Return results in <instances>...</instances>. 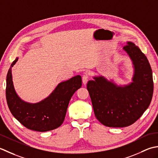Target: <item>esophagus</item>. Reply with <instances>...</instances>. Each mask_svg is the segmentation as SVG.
I'll use <instances>...</instances> for the list:
<instances>
[{
  "instance_id": "esophagus-1",
  "label": "esophagus",
  "mask_w": 158,
  "mask_h": 158,
  "mask_svg": "<svg viewBox=\"0 0 158 158\" xmlns=\"http://www.w3.org/2000/svg\"><path fill=\"white\" fill-rule=\"evenodd\" d=\"M88 80H89V76L85 74L82 76V82L84 85H86V84L87 83Z\"/></svg>"
}]
</instances>
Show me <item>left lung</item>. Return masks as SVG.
Segmentation results:
<instances>
[{
    "mask_svg": "<svg viewBox=\"0 0 158 158\" xmlns=\"http://www.w3.org/2000/svg\"><path fill=\"white\" fill-rule=\"evenodd\" d=\"M123 50L132 62V82L119 86L102 76L87 83L94 113L104 125L123 127L133 124L149 107L153 92L152 69L136 44L127 41Z\"/></svg>",
    "mask_w": 158,
    "mask_h": 158,
    "instance_id": "obj_1",
    "label": "left lung"
}]
</instances>
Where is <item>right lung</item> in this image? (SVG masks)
I'll list each match as a JSON object with an SVG mask.
<instances>
[{
  "label": "right lung",
  "mask_w": 158,
  "mask_h": 158,
  "mask_svg": "<svg viewBox=\"0 0 158 158\" xmlns=\"http://www.w3.org/2000/svg\"><path fill=\"white\" fill-rule=\"evenodd\" d=\"M18 60L16 58L11 63L6 82V99L11 114L31 130L44 132L59 127L65 119L71 98L81 87V76H76L59 83L51 94L41 102L28 103L18 95L13 83L11 69Z\"/></svg>",
  "instance_id": "obj_1"
}]
</instances>
